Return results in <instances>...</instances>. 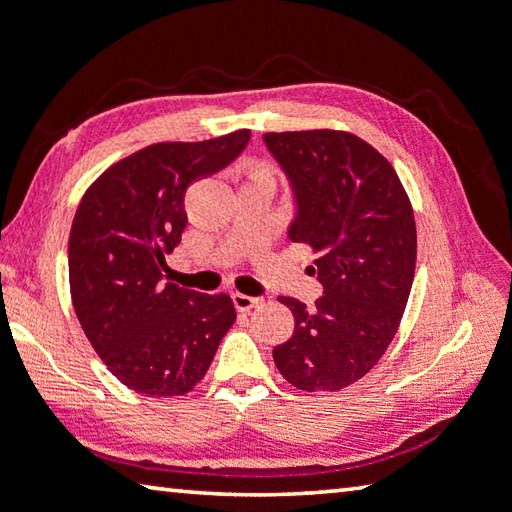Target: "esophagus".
<instances>
[{"label": "esophagus", "instance_id": "1", "mask_svg": "<svg viewBox=\"0 0 512 512\" xmlns=\"http://www.w3.org/2000/svg\"><path fill=\"white\" fill-rule=\"evenodd\" d=\"M232 303H234V307H237L239 312H250L253 310V307H257L259 303H262V298H257V296H246V294H232Z\"/></svg>", "mask_w": 512, "mask_h": 512}]
</instances>
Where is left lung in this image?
Wrapping results in <instances>:
<instances>
[{
  "instance_id": "8db88e82",
  "label": "left lung",
  "mask_w": 512,
  "mask_h": 512,
  "mask_svg": "<svg viewBox=\"0 0 512 512\" xmlns=\"http://www.w3.org/2000/svg\"><path fill=\"white\" fill-rule=\"evenodd\" d=\"M285 173L294 221L289 241L314 253L323 296L294 314V335L273 362L305 392H337L373 369L396 335L417 262L415 214L392 164L348 132L264 134Z\"/></svg>"
}]
</instances>
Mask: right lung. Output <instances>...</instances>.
Instances as JSON below:
<instances>
[{"mask_svg":"<svg viewBox=\"0 0 512 512\" xmlns=\"http://www.w3.org/2000/svg\"><path fill=\"white\" fill-rule=\"evenodd\" d=\"M248 129L134 152L81 198L68 243L70 294L95 353L120 383L180 396L202 380L237 312L230 296L164 282L186 227L184 193L230 166Z\"/></svg>","mask_w":512,"mask_h":512,"instance_id":"1","label":"right lung"}]
</instances>
